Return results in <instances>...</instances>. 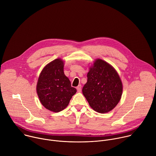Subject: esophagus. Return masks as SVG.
I'll use <instances>...</instances> for the list:
<instances>
[{
  "label": "esophagus",
  "instance_id": "esophagus-1",
  "mask_svg": "<svg viewBox=\"0 0 156 156\" xmlns=\"http://www.w3.org/2000/svg\"><path fill=\"white\" fill-rule=\"evenodd\" d=\"M76 89H77L78 92H81V89H82V88H81V84L78 85V86H77Z\"/></svg>",
  "mask_w": 156,
  "mask_h": 156
}]
</instances>
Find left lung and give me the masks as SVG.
<instances>
[{
	"label": "left lung",
	"instance_id": "8db88e82",
	"mask_svg": "<svg viewBox=\"0 0 156 156\" xmlns=\"http://www.w3.org/2000/svg\"><path fill=\"white\" fill-rule=\"evenodd\" d=\"M87 81L82 92L90 107L101 114L112 110L120 101L123 85L113 66L96 59L87 74Z\"/></svg>",
	"mask_w": 156,
	"mask_h": 156
}]
</instances>
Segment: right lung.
Here are the masks:
<instances>
[{
  "mask_svg": "<svg viewBox=\"0 0 156 156\" xmlns=\"http://www.w3.org/2000/svg\"><path fill=\"white\" fill-rule=\"evenodd\" d=\"M64 63L57 58L45 66L41 72L36 91L42 105L54 112H58L69 105L76 90L63 72Z\"/></svg>",
  "mask_w": 156,
  "mask_h": 156,
  "instance_id": "right-lung-1",
  "label": "right lung"
}]
</instances>
